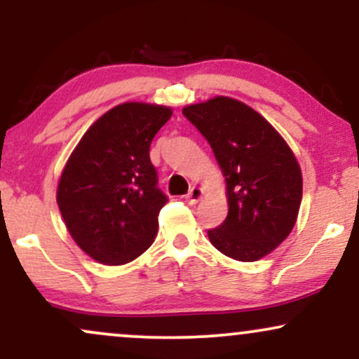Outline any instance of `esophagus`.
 <instances>
[{"label": "esophagus", "mask_w": 359, "mask_h": 359, "mask_svg": "<svg viewBox=\"0 0 359 359\" xmlns=\"http://www.w3.org/2000/svg\"><path fill=\"white\" fill-rule=\"evenodd\" d=\"M203 196H204V191H203V189L197 187V185H194V187L191 189V191H189L187 196H185V203H189V204H196V203H199L201 199H203Z\"/></svg>", "instance_id": "obj_1"}]
</instances>
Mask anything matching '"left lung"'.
<instances>
[{
    "instance_id": "8db88e82",
    "label": "left lung",
    "mask_w": 359,
    "mask_h": 359,
    "mask_svg": "<svg viewBox=\"0 0 359 359\" xmlns=\"http://www.w3.org/2000/svg\"><path fill=\"white\" fill-rule=\"evenodd\" d=\"M182 113L208 140L226 177L228 216L209 229V241L238 262L266 257L297 221L302 172L294 151L262 114L233 97L216 96Z\"/></svg>"
}]
</instances>
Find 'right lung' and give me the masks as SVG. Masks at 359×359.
<instances>
[{"label": "right lung", "mask_w": 359, "mask_h": 359, "mask_svg": "<svg viewBox=\"0 0 359 359\" xmlns=\"http://www.w3.org/2000/svg\"><path fill=\"white\" fill-rule=\"evenodd\" d=\"M172 108L123 102L89 126L69 156L57 204L77 246L104 265H125L150 248L167 196L156 187L151 140Z\"/></svg>", "instance_id": "right-lung-1"}]
</instances>
